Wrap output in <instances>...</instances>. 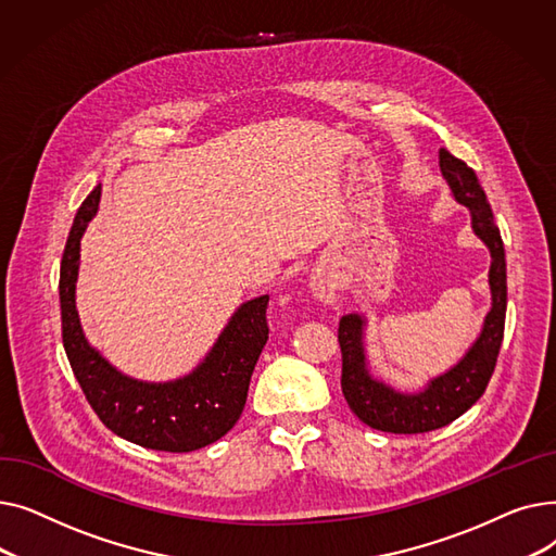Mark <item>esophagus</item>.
<instances>
[{
  "instance_id": "34e87169",
  "label": "esophagus",
  "mask_w": 556,
  "mask_h": 556,
  "mask_svg": "<svg viewBox=\"0 0 556 556\" xmlns=\"http://www.w3.org/2000/svg\"><path fill=\"white\" fill-rule=\"evenodd\" d=\"M311 293L315 300H319L323 304H336L338 300V281L331 273H317L311 277Z\"/></svg>"
}]
</instances>
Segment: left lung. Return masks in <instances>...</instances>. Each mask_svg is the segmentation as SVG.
Masks as SVG:
<instances>
[{
  "mask_svg": "<svg viewBox=\"0 0 556 556\" xmlns=\"http://www.w3.org/2000/svg\"><path fill=\"white\" fill-rule=\"evenodd\" d=\"M440 168L453 198L469 210L473 233L491 254V308L484 317L480 336L466 349L457 365L430 378L419 392H401L376 378L369 371L365 356L367 319L358 313L342 315L338 327L342 352V394L363 424L394 434L437 430L469 410L486 390L505 333L507 263L501 229L493 223L491 204L478 182L476 170L446 149L440 151Z\"/></svg>",
  "mask_w": 556,
  "mask_h": 556,
  "instance_id": "left-lung-1",
  "label": "left lung"
}]
</instances>
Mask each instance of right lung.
I'll return each mask as SVG.
<instances>
[{
	"instance_id": "1",
	"label": "right lung",
	"mask_w": 556,
	"mask_h": 556,
	"mask_svg": "<svg viewBox=\"0 0 556 556\" xmlns=\"http://www.w3.org/2000/svg\"><path fill=\"white\" fill-rule=\"evenodd\" d=\"M101 185L83 200L61 261L63 344L76 381L92 410L114 434L168 453L214 444L239 421L254 365L268 342V295L243 302L202 363L166 383L137 381L110 365L87 342L76 311L80 239L99 212Z\"/></svg>"
}]
</instances>
